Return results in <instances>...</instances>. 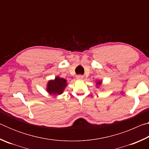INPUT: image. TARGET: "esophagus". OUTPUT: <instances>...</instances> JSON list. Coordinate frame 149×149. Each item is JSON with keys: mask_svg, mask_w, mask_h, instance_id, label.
Returning <instances> with one entry per match:
<instances>
[{"mask_svg": "<svg viewBox=\"0 0 149 149\" xmlns=\"http://www.w3.org/2000/svg\"><path fill=\"white\" fill-rule=\"evenodd\" d=\"M76 78L78 79H83V78H84V76H83L82 75H77L76 76Z\"/></svg>", "mask_w": 149, "mask_h": 149, "instance_id": "esophagus-1", "label": "esophagus"}]
</instances>
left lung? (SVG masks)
Instances as JSON below:
<instances>
[{
  "label": "left lung",
  "mask_w": 149,
  "mask_h": 149,
  "mask_svg": "<svg viewBox=\"0 0 149 149\" xmlns=\"http://www.w3.org/2000/svg\"><path fill=\"white\" fill-rule=\"evenodd\" d=\"M100 83H101V82H100V81H99V82H98V83H97V85H98V84H100Z\"/></svg>",
  "instance_id": "obj_1"
}]
</instances>
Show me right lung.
<instances>
[{
  "instance_id": "right-lung-1",
  "label": "right lung",
  "mask_w": 149,
  "mask_h": 149,
  "mask_svg": "<svg viewBox=\"0 0 149 149\" xmlns=\"http://www.w3.org/2000/svg\"><path fill=\"white\" fill-rule=\"evenodd\" d=\"M66 84L65 79L56 77L54 80L50 81L48 83L47 91L50 94L60 95L63 93V91L64 90Z\"/></svg>"
}]
</instances>
